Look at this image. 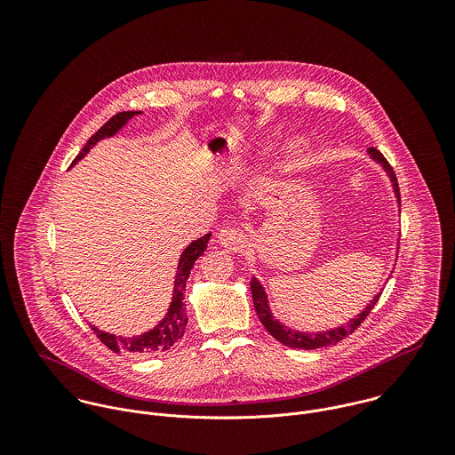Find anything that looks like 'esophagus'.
<instances>
[{
  "label": "esophagus",
  "mask_w": 455,
  "mask_h": 455,
  "mask_svg": "<svg viewBox=\"0 0 455 455\" xmlns=\"http://www.w3.org/2000/svg\"><path fill=\"white\" fill-rule=\"evenodd\" d=\"M217 238H219V243L224 249H228V251H240L243 242H245L243 231H240L236 228H224V229H220Z\"/></svg>",
  "instance_id": "34e87169"
}]
</instances>
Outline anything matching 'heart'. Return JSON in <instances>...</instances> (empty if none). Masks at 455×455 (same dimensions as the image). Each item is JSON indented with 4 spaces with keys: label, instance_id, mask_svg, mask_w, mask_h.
Instances as JSON below:
<instances>
[{
    "label": "heart",
    "instance_id": "heart-1",
    "mask_svg": "<svg viewBox=\"0 0 455 455\" xmlns=\"http://www.w3.org/2000/svg\"><path fill=\"white\" fill-rule=\"evenodd\" d=\"M303 157H305V147L301 143H298V145H294L291 148V152L287 156V164L289 166H296V164H299L303 161Z\"/></svg>",
    "mask_w": 455,
    "mask_h": 455
}]
</instances>
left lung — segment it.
Instances as JSON below:
<instances>
[{
  "instance_id": "left-lung-1",
  "label": "left lung",
  "mask_w": 455,
  "mask_h": 455,
  "mask_svg": "<svg viewBox=\"0 0 455 455\" xmlns=\"http://www.w3.org/2000/svg\"><path fill=\"white\" fill-rule=\"evenodd\" d=\"M368 154L382 164V168L387 172V175L390 177V182H392V188H394V193L397 197V203L399 201V188H397V179H395V173L392 170L387 159L382 156L380 150H377L375 147H371L368 150ZM251 289H252V299H254V307H256V312L259 315V321L262 325L267 329V332L280 343L287 345V347H292V348H303V350H314V348H321V347H327V345H336L338 341H341L343 338H347L350 332H354L359 325L363 324V321L370 315V312L375 308V305L379 303L380 299V294L379 292L370 303L368 307L359 314L355 315V319H352L350 323H347L345 325H339L336 329H329V331H321V332H303V331H294V329H289L287 325L280 324L273 315H271V310H269V305H267V296L262 289V285L259 283L258 278L252 276L251 280Z\"/></svg>"
}]
</instances>
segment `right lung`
I'll return each mask as SVG.
<instances>
[{"instance_id":"add662e5","label":"right lung","mask_w":455,"mask_h":455,"mask_svg":"<svg viewBox=\"0 0 455 455\" xmlns=\"http://www.w3.org/2000/svg\"><path fill=\"white\" fill-rule=\"evenodd\" d=\"M141 112H119L116 114L110 121H107L100 130L96 131L87 143L84 145V148L80 150V154L75 157L73 164L76 161H80L91 147H94L100 140L114 136L117 131L121 130L131 117L138 116ZM210 240V233L195 240L180 256L179 260V267H177V275H175V289H173V298H172V305L168 308L166 317L156 325L154 329L140 334V336H132V338H124V336H116L110 332H105L94 325H91V329L94 331V334L101 339V343H105L110 350H114L116 354L121 352H128V354H140V355H152V354H159V352H166L170 350L175 343H179V339L184 336L186 325H188V314L184 308V292H186V282L191 275V269L195 266L196 259L199 256H203L206 243Z\"/></svg>"}]
</instances>
